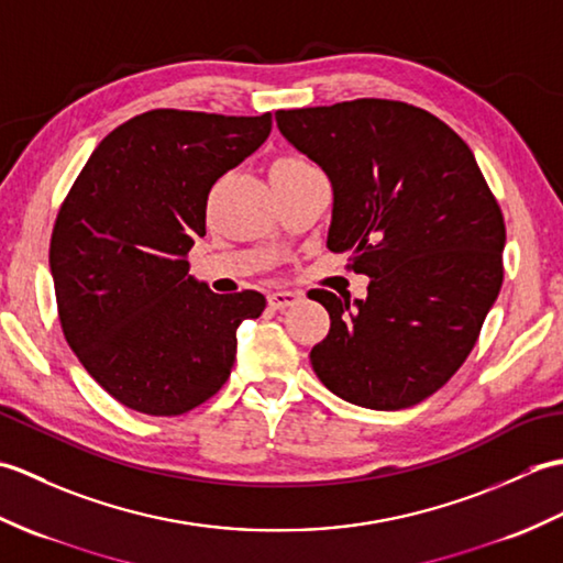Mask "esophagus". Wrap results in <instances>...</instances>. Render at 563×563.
Returning a JSON list of instances; mask_svg holds the SVG:
<instances>
[{"mask_svg":"<svg viewBox=\"0 0 563 563\" xmlns=\"http://www.w3.org/2000/svg\"><path fill=\"white\" fill-rule=\"evenodd\" d=\"M300 300V295L290 292V290H275L268 295V307L271 309H285V307H292Z\"/></svg>","mask_w":563,"mask_h":563,"instance_id":"34e87169","label":"esophagus"}]
</instances>
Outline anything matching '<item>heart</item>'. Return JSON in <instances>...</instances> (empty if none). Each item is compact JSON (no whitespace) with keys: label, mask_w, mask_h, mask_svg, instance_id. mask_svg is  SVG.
I'll return each instance as SVG.
<instances>
[{"label":"heart","mask_w":563,"mask_h":563,"mask_svg":"<svg viewBox=\"0 0 563 563\" xmlns=\"http://www.w3.org/2000/svg\"><path fill=\"white\" fill-rule=\"evenodd\" d=\"M305 164H309V162H305L300 157H280L273 162L271 169H295V166H305Z\"/></svg>","instance_id":"obj_1"}]
</instances>
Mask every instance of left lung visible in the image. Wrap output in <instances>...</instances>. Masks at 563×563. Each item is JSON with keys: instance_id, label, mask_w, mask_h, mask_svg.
Returning a JSON list of instances; mask_svg holds the SVG:
<instances>
[{"instance_id": "1", "label": "left lung", "mask_w": 563, "mask_h": 563, "mask_svg": "<svg viewBox=\"0 0 563 563\" xmlns=\"http://www.w3.org/2000/svg\"><path fill=\"white\" fill-rule=\"evenodd\" d=\"M327 172V246L369 278L365 300L312 290L331 329L309 361L336 397L377 411L428 399L472 353L504 283V212L466 142L404 101L275 111Z\"/></svg>"}]
</instances>
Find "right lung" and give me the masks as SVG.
<instances>
[{"instance_id": "1", "label": "right lung", "mask_w": 563, "mask_h": 563, "mask_svg": "<svg viewBox=\"0 0 563 563\" xmlns=\"http://www.w3.org/2000/svg\"><path fill=\"white\" fill-rule=\"evenodd\" d=\"M271 135V113L157 109L101 140L51 236L63 333L115 401L181 416L232 373L236 329L266 309L256 290L214 295L188 275L208 194Z\"/></svg>"}]
</instances>
